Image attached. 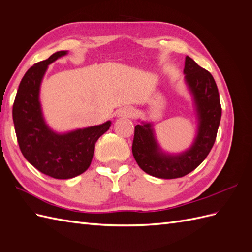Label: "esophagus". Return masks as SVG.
I'll return each mask as SVG.
<instances>
[{
  "label": "esophagus",
  "instance_id": "34e87169",
  "mask_svg": "<svg viewBox=\"0 0 252 252\" xmlns=\"http://www.w3.org/2000/svg\"><path fill=\"white\" fill-rule=\"evenodd\" d=\"M120 116L123 118H133L135 116V110L130 107H126L120 111Z\"/></svg>",
  "mask_w": 252,
  "mask_h": 252
}]
</instances>
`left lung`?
<instances>
[{
  "label": "left lung",
  "instance_id": "obj_1",
  "mask_svg": "<svg viewBox=\"0 0 252 252\" xmlns=\"http://www.w3.org/2000/svg\"><path fill=\"white\" fill-rule=\"evenodd\" d=\"M185 81L193 96L199 124L191 147L179 155L165 154L159 148L151 123L134 127L132 154L140 168L159 179L182 178L193 171L208 156L216 142L222 116L219 90L209 71L188 56L185 59Z\"/></svg>",
  "mask_w": 252,
  "mask_h": 252
}]
</instances>
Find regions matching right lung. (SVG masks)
I'll list each match as a JSON object with an SVG mask.
<instances>
[{
  "mask_svg": "<svg viewBox=\"0 0 252 252\" xmlns=\"http://www.w3.org/2000/svg\"><path fill=\"white\" fill-rule=\"evenodd\" d=\"M67 51H58L30 67L23 77L12 107V119L20 149L33 167L51 178L66 180L85 172L93 161L97 139L111 122L66 133H58L45 123L40 87L48 65Z\"/></svg>",
  "mask_w": 252,
  "mask_h": 252,
  "instance_id": "1",
  "label": "right lung"
}]
</instances>
